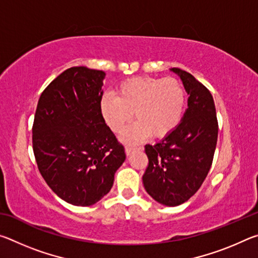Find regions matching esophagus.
I'll return each instance as SVG.
<instances>
[{
    "mask_svg": "<svg viewBox=\"0 0 258 258\" xmlns=\"http://www.w3.org/2000/svg\"><path fill=\"white\" fill-rule=\"evenodd\" d=\"M135 149H138V148H134V147H130V146H126L125 147V152L126 155L130 156L131 154H132V151H134Z\"/></svg>",
    "mask_w": 258,
    "mask_h": 258,
    "instance_id": "esophagus-1",
    "label": "esophagus"
}]
</instances>
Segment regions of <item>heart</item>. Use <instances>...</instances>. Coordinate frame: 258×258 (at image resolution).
<instances>
[{
  "instance_id": "1",
  "label": "heart",
  "mask_w": 258,
  "mask_h": 258,
  "mask_svg": "<svg viewBox=\"0 0 258 258\" xmlns=\"http://www.w3.org/2000/svg\"><path fill=\"white\" fill-rule=\"evenodd\" d=\"M117 97L103 94L100 112L113 133H120L134 117L138 119L121 134V140L137 143L146 138L161 139L175 130L185 108V90L173 77L138 76L116 87Z\"/></svg>"
}]
</instances>
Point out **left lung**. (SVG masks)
<instances>
[{"instance_id": "left-lung-1", "label": "left lung", "mask_w": 258, "mask_h": 258, "mask_svg": "<svg viewBox=\"0 0 258 258\" xmlns=\"http://www.w3.org/2000/svg\"><path fill=\"white\" fill-rule=\"evenodd\" d=\"M181 78L187 109L177 127L156 145H147L149 164L142 176L146 191L157 203L178 206L202 186L213 163L218 124L207 87L187 72L171 68Z\"/></svg>"}]
</instances>
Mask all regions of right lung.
Wrapping results in <instances>:
<instances>
[{"label": "right lung", "mask_w": 258, "mask_h": 258, "mask_svg": "<svg viewBox=\"0 0 258 258\" xmlns=\"http://www.w3.org/2000/svg\"><path fill=\"white\" fill-rule=\"evenodd\" d=\"M104 77V72L83 66L67 69L43 91L35 112L38 169L52 191L74 206L102 199L126 158L100 112Z\"/></svg>", "instance_id": "1"}]
</instances>
